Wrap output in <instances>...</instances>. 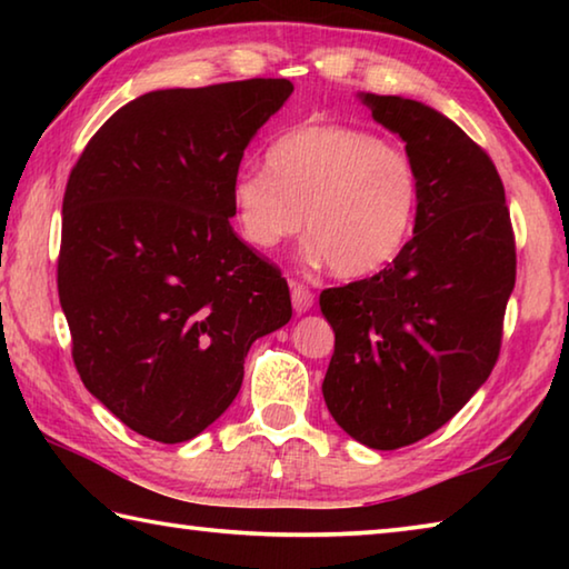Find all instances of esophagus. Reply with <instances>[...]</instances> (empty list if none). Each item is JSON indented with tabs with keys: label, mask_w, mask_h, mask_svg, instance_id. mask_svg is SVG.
Masks as SVG:
<instances>
[{
	"label": "esophagus",
	"mask_w": 569,
	"mask_h": 569,
	"mask_svg": "<svg viewBox=\"0 0 569 569\" xmlns=\"http://www.w3.org/2000/svg\"><path fill=\"white\" fill-rule=\"evenodd\" d=\"M291 301H293L296 313H306L308 308L313 306V291L306 283L291 281Z\"/></svg>",
	"instance_id": "1"
}]
</instances>
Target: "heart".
Listing matches in <instances>:
<instances>
[{
  "label": "heart",
  "mask_w": 569,
  "mask_h": 569,
  "mask_svg": "<svg viewBox=\"0 0 569 569\" xmlns=\"http://www.w3.org/2000/svg\"><path fill=\"white\" fill-rule=\"evenodd\" d=\"M250 246L271 250L303 226L311 253L333 273L369 276L397 258L413 230L419 172L377 132L306 122L278 134L266 170L240 172L230 190Z\"/></svg>",
  "instance_id": "b5f03b06"
}]
</instances>
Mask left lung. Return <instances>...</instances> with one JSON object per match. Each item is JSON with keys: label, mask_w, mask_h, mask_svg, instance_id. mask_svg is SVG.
<instances>
[{"label": "left lung", "mask_w": 569, "mask_h": 569, "mask_svg": "<svg viewBox=\"0 0 569 569\" xmlns=\"http://www.w3.org/2000/svg\"><path fill=\"white\" fill-rule=\"evenodd\" d=\"M361 98L407 142L419 208L383 271L321 293L336 336L321 389L346 435L389 451L435 435L492 373L517 253L492 158L427 104Z\"/></svg>", "instance_id": "8db88e82"}]
</instances>
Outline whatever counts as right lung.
I'll list each match as a JSON object with an SVG mask.
<instances>
[{
  "label": "right lung",
  "mask_w": 569,
  "mask_h": 569,
  "mask_svg": "<svg viewBox=\"0 0 569 569\" xmlns=\"http://www.w3.org/2000/svg\"><path fill=\"white\" fill-rule=\"evenodd\" d=\"M291 92L263 77L148 92L92 134L67 180L57 291L72 361L152 441L210 427L250 343L291 321L286 278L230 226L243 150Z\"/></svg>",
  "instance_id": "1"
}]
</instances>
